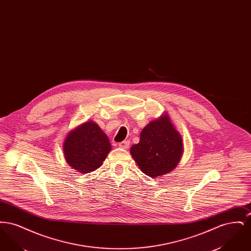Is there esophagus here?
<instances>
[{"instance_id": "1", "label": "esophagus", "mask_w": 251, "mask_h": 251, "mask_svg": "<svg viewBox=\"0 0 251 251\" xmlns=\"http://www.w3.org/2000/svg\"><path fill=\"white\" fill-rule=\"evenodd\" d=\"M129 146H130V142L128 140H125V141H122V142L119 143V147L120 149H123V150H127L129 148Z\"/></svg>"}]
</instances>
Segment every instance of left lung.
Returning <instances> with one entry per match:
<instances>
[{
  "label": "left lung",
  "instance_id": "obj_1",
  "mask_svg": "<svg viewBox=\"0 0 251 251\" xmlns=\"http://www.w3.org/2000/svg\"><path fill=\"white\" fill-rule=\"evenodd\" d=\"M130 152L143 173L160 177L178 166L183 152L181 135L165 113L144 128L139 143L132 145Z\"/></svg>",
  "mask_w": 251,
  "mask_h": 251
}]
</instances>
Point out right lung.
Masks as SVG:
<instances>
[{"label":"right lung","mask_w":251,"mask_h":251,"mask_svg":"<svg viewBox=\"0 0 251 251\" xmlns=\"http://www.w3.org/2000/svg\"><path fill=\"white\" fill-rule=\"evenodd\" d=\"M63 151L72 169L86 174L101 167L111 151V144L99 125L90 120L68 133Z\"/></svg>","instance_id":"obj_1"}]
</instances>
